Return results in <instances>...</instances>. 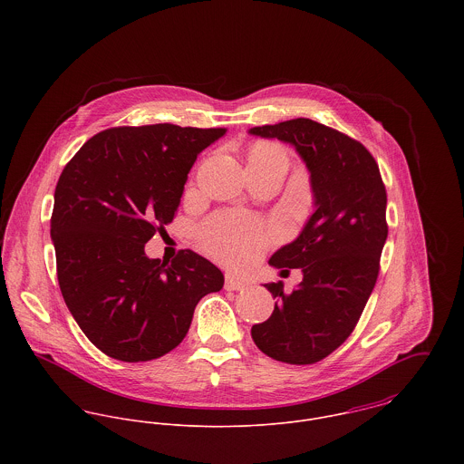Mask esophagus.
I'll list each match as a JSON object with an SVG mask.
<instances>
[{"label":"esophagus","mask_w":464,"mask_h":464,"mask_svg":"<svg viewBox=\"0 0 464 464\" xmlns=\"http://www.w3.org/2000/svg\"><path fill=\"white\" fill-rule=\"evenodd\" d=\"M248 284L245 282V280H241V278H237V276H234V275H227L225 276V289L227 291H241V289H245Z\"/></svg>","instance_id":"1"}]
</instances>
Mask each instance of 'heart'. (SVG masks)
Here are the masks:
<instances>
[{"instance_id":"1","label":"heart","mask_w":464,"mask_h":464,"mask_svg":"<svg viewBox=\"0 0 464 464\" xmlns=\"http://www.w3.org/2000/svg\"><path fill=\"white\" fill-rule=\"evenodd\" d=\"M287 162L285 151L275 142H256L250 150V162ZM248 162V164H250ZM207 250L228 266H245L254 261L269 239L263 221L237 214L214 216L201 232Z\"/></svg>"}]
</instances>
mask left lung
<instances>
[{"instance_id": "left-lung-1", "label": "left lung", "mask_w": 464, "mask_h": 464, "mask_svg": "<svg viewBox=\"0 0 464 464\" xmlns=\"http://www.w3.org/2000/svg\"><path fill=\"white\" fill-rule=\"evenodd\" d=\"M250 135L291 144L305 162L314 212L295 241L278 248L269 265L300 267L291 293L282 280L265 284L275 309L252 327L267 357L313 364L332 353L357 325L375 287L388 239L386 188L372 153L355 139L307 118L254 127Z\"/></svg>"}]
</instances>
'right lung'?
<instances>
[{"label":"right lung","instance_id":"add662e5","mask_svg":"<svg viewBox=\"0 0 464 464\" xmlns=\"http://www.w3.org/2000/svg\"><path fill=\"white\" fill-rule=\"evenodd\" d=\"M227 133L169 123L109 129L69 160L55 188L52 239L67 309L112 359L140 362L182 343L223 273L191 250L171 263L144 245L171 223L199 153Z\"/></svg>","mask_w":464,"mask_h":464}]
</instances>
